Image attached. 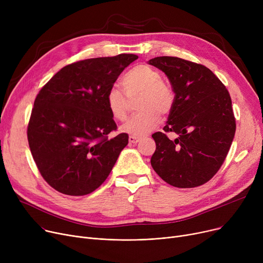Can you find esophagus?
I'll list each match as a JSON object with an SVG mask.
<instances>
[{"instance_id": "obj_1", "label": "esophagus", "mask_w": 263, "mask_h": 263, "mask_svg": "<svg viewBox=\"0 0 263 263\" xmlns=\"http://www.w3.org/2000/svg\"><path fill=\"white\" fill-rule=\"evenodd\" d=\"M141 141V139H140V137H134V136H130L129 137V143L130 144H137V143H139Z\"/></svg>"}]
</instances>
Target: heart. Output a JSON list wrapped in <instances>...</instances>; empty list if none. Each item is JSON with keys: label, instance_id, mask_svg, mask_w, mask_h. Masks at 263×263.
I'll list each match as a JSON object with an SVG mask.
<instances>
[{"label": "heart", "instance_id": "obj_1", "mask_svg": "<svg viewBox=\"0 0 263 263\" xmlns=\"http://www.w3.org/2000/svg\"><path fill=\"white\" fill-rule=\"evenodd\" d=\"M124 92L116 86L105 95V106L114 119L124 121L128 117L129 99L141 96L137 108L140 113L133 116L122 131L130 136L141 137L158 127L161 114H168L174 105V93L163 82L162 73L155 67L141 64L128 70L121 79Z\"/></svg>", "mask_w": 263, "mask_h": 263}]
</instances>
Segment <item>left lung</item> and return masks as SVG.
Masks as SVG:
<instances>
[{"label":"left lung","instance_id":"1","mask_svg":"<svg viewBox=\"0 0 263 263\" xmlns=\"http://www.w3.org/2000/svg\"><path fill=\"white\" fill-rule=\"evenodd\" d=\"M149 64L165 72L175 92L164 132L153 134L157 148L151 166L173 186L204 184L223 165L236 133L230 95L203 65L174 57L155 58ZM168 132L177 139L170 140Z\"/></svg>","mask_w":263,"mask_h":263}]
</instances>
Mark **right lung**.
I'll return each mask as SVG.
<instances>
[{
	"label": "right lung",
	"mask_w": 263,
	"mask_h": 263,
	"mask_svg": "<svg viewBox=\"0 0 263 263\" xmlns=\"http://www.w3.org/2000/svg\"><path fill=\"white\" fill-rule=\"evenodd\" d=\"M134 54L83 60L54 74L36 96L27 141L36 166L54 190L82 196L98 189L129 143L127 133L110 136L117 124L105 95Z\"/></svg>",
	"instance_id": "add662e5"
}]
</instances>
